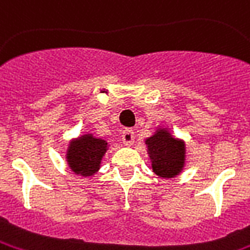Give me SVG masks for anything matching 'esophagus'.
Returning <instances> with one entry per match:
<instances>
[{
	"mask_svg": "<svg viewBox=\"0 0 250 250\" xmlns=\"http://www.w3.org/2000/svg\"><path fill=\"white\" fill-rule=\"evenodd\" d=\"M134 139H135L134 131L127 130L122 134V140H123V143H125V146H132V144H134Z\"/></svg>",
	"mask_w": 250,
	"mask_h": 250,
	"instance_id": "34e87169",
	"label": "esophagus"
}]
</instances>
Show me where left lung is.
Here are the masks:
<instances>
[{"instance_id":"obj_1","label":"left lung","mask_w":250,"mask_h":250,"mask_svg":"<svg viewBox=\"0 0 250 250\" xmlns=\"http://www.w3.org/2000/svg\"><path fill=\"white\" fill-rule=\"evenodd\" d=\"M153 172L160 177H173L184 167V142L172 138L167 130H159L146 140Z\"/></svg>"}]
</instances>
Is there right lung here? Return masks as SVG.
<instances>
[{
  "label": "right lung",
  "instance_id": "right-lung-1",
  "mask_svg": "<svg viewBox=\"0 0 250 250\" xmlns=\"http://www.w3.org/2000/svg\"><path fill=\"white\" fill-rule=\"evenodd\" d=\"M106 151V140L97 139L92 135H83L68 147V166L78 175L91 176L101 167V160Z\"/></svg>",
  "mask_w": 250,
  "mask_h": 250
}]
</instances>
